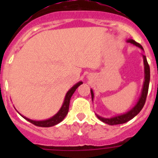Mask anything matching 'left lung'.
I'll use <instances>...</instances> for the list:
<instances>
[{
  "label": "left lung",
  "mask_w": 158,
  "mask_h": 158,
  "mask_svg": "<svg viewBox=\"0 0 158 158\" xmlns=\"http://www.w3.org/2000/svg\"><path fill=\"white\" fill-rule=\"evenodd\" d=\"M127 43H131L133 45L136 46V47H139L142 50H143V47H142V45H140L139 43H138L137 42H135L134 40H127ZM142 58H143V64H144V81H143V85H142V92H141V95L139 96V100L137 101V103L135 104V105L133 107H131V109L128 110L127 112L123 113V114H120V115H115L113 117H110V118H105V117H102L100 115L96 114V117L101 120L102 122L108 124V125H117V124H122L128 122L131 119L134 118V117L136 116L141 111V110L142 109V107L144 106L145 103H146V96H147L148 93V89H149V84H150V66H149V64L147 62V60H146V57L143 54H142ZM92 95V100H93L94 98V93H93V90L91 89L90 90Z\"/></svg>",
  "instance_id": "8db88e82"
}]
</instances>
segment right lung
<instances>
[{
	"mask_svg": "<svg viewBox=\"0 0 158 158\" xmlns=\"http://www.w3.org/2000/svg\"><path fill=\"white\" fill-rule=\"evenodd\" d=\"M81 84H83L82 81L77 82V83L75 84L73 86L71 89H69V91L67 92L66 94H65L63 104H62V107H61V108L59 109V111H58L55 115H53L52 117H51V118H47V119H44V120H33V119H31V118H27V117L23 116V115H21L20 113H19V114L21 115L23 118H25L26 120L31 123L32 124H34L35 126L42 127H50L55 126V125H57V124H58L59 123L62 122L64 118H65V117L66 116L67 114H68L69 102H70L71 97H72L73 94L74 93V92L76 91V89H77Z\"/></svg>",
	"mask_w": 158,
	"mask_h": 158,
	"instance_id": "right-lung-1",
	"label": "right lung"
}]
</instances>
